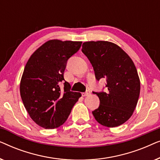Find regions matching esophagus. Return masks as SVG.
Listing matches in <instances>:
<instances>
[{"label":"esophagus","mask_w":160,"mask_h":160,"mask_svg":"<svg viewBox=\"0 0 160 160\" xmlns=\"http://www.w3.org/2000/svg\"><path fill=\"white\" fill-rule=\"evenodd\" d=\"M89 94H90V92L87 90V91L85 92H82V95L83 96V97H85V96H87V95H89Z\"/></svg>","instance_id":"esophagus-1"}]
</instances>
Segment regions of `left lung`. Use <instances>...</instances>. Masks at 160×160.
I'll return each mask as SVG.
<instances>
[{"label": "left lung", "mask_w": 160, "mask_h": 160, "mask_svg": "<svg viewBox=\"0 0 160 160\" xmlns=\"http://www.w3.org/2000/svg\"><path fill=\"white\" fill-rule=\"evenodd\" d=\"M82 51L92 65L95 78L106 80V92H92L100 106L92 111L96 121L108 128L121 125L132 115L141 84L134 62L119 46L109 41H87Z\"/></svg>", "instance_id": "8db88e82"}]
</instances>
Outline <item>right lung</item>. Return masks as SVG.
Returning a JSON list of instances; mask_svg holds the SVG:
<instances>
[{
    "mask_svg": "<svg viewBox=\"0 0 160 160\" xmlns=\"http://www.w3.org/2000/svg\"><path fill=\"white\" fill-rule=\"evenodd\" d=\"M82 43L50 40L34 52L25 65L19 87L22 100L31 119L43 128L64 124L82 95L71 91L64 79L68 60Z\"/></svg>",
    "mask_w": 160,
    "mask_h": 160,
    "instance_id": "right-lung-1",
    "label": "right lung"
}]
</instances>
